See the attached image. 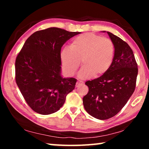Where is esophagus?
<instances>
[{
    "label": "esophagus",
    "instance_id": "esophagus-1",
    "mask_svg": "<svg viewBox=\"0 0 149 149\" xmlns=\"http://www.w3.org/2000/svg\"><path fill=\"white\" fill-rule=\"evenodd\" d=\"M84 84H83L82 82H81V81H77V83H76V85H75V86H76V87H80V86H81V85Z\"/></svg>",
    "mask_w": 149,
    "mask_h": 149
}]
</instances>
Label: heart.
Instances as JSON below:
<instances>
[{
    "label": "heart",
    "mask_w": 149,
    "mask_h": 149,
    "mask_svg": "<svg viewBox=\"0 0 149 149\" xmlns=\"http://www.w3.org/2000/svg\"><path fill=\"white\" fill-rule=\"evenodd\" d=\"M114 45L110 39L86 33L75 37L70 48H64L60 58L68 75L75 74L81 60L83 68L78 77L86 79L92 75L98 77L107 72L114 60Z\"/></svg>",
    "instance_id": "heart-1"
}]
</instances>
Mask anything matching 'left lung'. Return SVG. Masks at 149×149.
Returning a JSON list of instances; mask_svg holds the SVG:
<instances>
[{
  "label": "left lung",
  "instance_id": "obj_1",
  "mask_svg": "<svg viewBox=\"0 0 149 149\" xmlns=\"http://www.w3.org/2000/svg\"><path fill=\"white\" fill-rule=\"evenodd\" d=\"M107 33L114 45V60L102 76L85 82L89 92L83 98L88 114L102 120L114 116L125 105L135 91L138 74L129 45L112 33Z\"/></svg>",
  "mask_w": 149,
  "mask_h": 149
}]
</instances>
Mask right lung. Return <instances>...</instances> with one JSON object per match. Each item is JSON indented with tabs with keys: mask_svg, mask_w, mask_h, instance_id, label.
Listing matches in <instances>:
<instances>
[{
	"mask_svg": "<svg viewBox=\"0 0 149 149\" xmlns=\"http://www.w3.org/2000/svg\"><path fill=\"white\" fill-rule=\"evenodd\" d=\"M80 32L50 27L25 42L15 63L16 81L30 108L40 114L57 112L74 89L77 79L61 75L60 53L65 42Z\"/></svg>",
	"mask_w": 149,
	"mask_h": 149,
	"instance_id": "obj_1",
	"label": "right lung"
}]
</instances>
